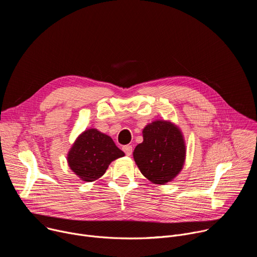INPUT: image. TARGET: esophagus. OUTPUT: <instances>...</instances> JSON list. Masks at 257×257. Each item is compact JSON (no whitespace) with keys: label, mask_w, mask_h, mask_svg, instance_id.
I'll list each match as a JSON object with an SVG mask.
<instances>
[{"label":"esophagus","mask_w":257,"mask_h":257,"mask_svg":"<svg viewBox=\"0 0 257 257\" xmlns=\"http://www.w3.org/2000/svg\"><path fill=\"white\" fill-rule=\"evenodd\" d=\"M123 152L126 154V156H131L132 155V146L131 145L123 146Z\"/></svg>","instance_id":"esophagus-1"}]
</instances>
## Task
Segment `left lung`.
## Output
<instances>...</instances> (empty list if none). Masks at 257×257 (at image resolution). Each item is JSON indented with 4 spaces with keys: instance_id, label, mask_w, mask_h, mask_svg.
I'll use <instances>...</instances> for the list:
<instances>
[{
    "instance_id": "obj_1",
    "label": "left lung",
    "mask_w": 257,
    "mask_h": 257,
    "mask_svg": "<svg viewBox=\"0 0 257 257\" xmlns=\"http://www.w3.org/2000/svg\"><path fill=\"white\" fill-rule=\"evenodd\" d=\"M143 142L134 152V161L144 177L155 184L172 181L182 170L186 148L180 129L167 121H155L142 131Z\"/></svg>"
}]
</instances>
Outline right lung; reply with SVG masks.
I'll return each instance as SVG.
<instances>
[{
	"label": "right lung",
	"instance_id": "right-lung-1",
	"mask_svg": "<svg viewBox=\"0 0 257 257\" xmlns=\"http://www.w3.org/2000/svg\"><path fill=\"white\" fill-rule=\"evenodd\" d=\"M124 156L111 137L91 128L81 133L73 144L68 165L82 181L92 182L105 173L113 161Z\"/></svg>",
	"mask_w": 257,
	"mask_h": 257
}]
</instances>
